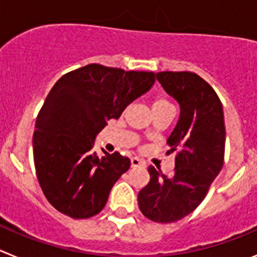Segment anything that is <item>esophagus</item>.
I'll use <instances>...</instances> for the list:
<instances>
[{"label": "esophagus", "instance_id": "34e87169", "mask_svg": "<svg viewBox=\"0 0 257 257\" xmlns=\"http://www.w3.org/2000/svg\"><path fill=\"white\" fill-rule=\"evenodd\" d=\"M142 166H144V162L142 160H139L138 157L131 158V167H142Z\"/></svg>", "mask_w": 257, "mask_h": 257}]
</instances>
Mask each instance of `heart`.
Segmentation results:
<instances>
[{
	"label": "heart",
	"instance_id": "obj_1",
	"mask_svg": "<svg viewBox=\"0 0 257 257\" xmlns=\"http://www.w3.org/2000/svg\"><path fill=\"white\" fill-rule=\"evenodd\" d=\"M165 106H171V104L169 103V100H166L165 97H157V99H154L153 104H152L153 110L158 108H165Z\"/></svg>",
	"mask_w": 257,
	"mask_h": 257
}]
</instances>
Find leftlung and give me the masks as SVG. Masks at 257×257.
I'll return each mask as SVG.
<instances>
[{"mask_svg": "<svg viewBox=\"0 0 257 257\" xmlns=\"http://www.w3.org/2000/svg\"><path fill=\"white\" fill-rule=\"evenodd\" d=\"M180 105V117L167 139L176 152L172 175L149 166L151 180L138 194L139 208L156 222H174L199 206L221 171L225 151L224 112L212 87L192 72L156 74Z\"/></svg>", "mask_w": 257, "mask_h": 257, "instance_id": "left-lung-1", "label": "left lung"}]
</instances>
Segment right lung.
I'll list each match as a JSON object with an SVG mask.
<instances>
[{
	"mask_svg": "<svg viewBox=\"0 0 257 257\" xmlns=\"http://www.w3.org/2000/svg\"><path fill=\"white\" fill-rule=\"evenodd\" d=\"M154 81L153 72L88 64L54 85L36 119L33 158L41 189L59 212L87 219L103 210L131 162L118 152L97 156L95 138Z\"/></svg>",
	"mask_w": 257,
	"mask_h": 257,
	"instance_id": "1",
	"label": "right lung"
}]
</instances>
